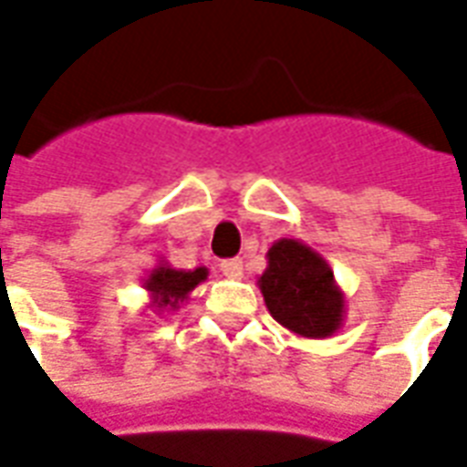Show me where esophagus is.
Instances as JSON below:
<instances>
[{
  "label": "esophagus",
  "instance_id": "esophagus-1",
  "mask_svg": "<svg viewBox=\"0 0 467 467\" xmlns=\"http://www.w3.org/2000/svg\"><path fill=\"white\" fill-rule=\"evenodd\" d=\"M220 270L227 277H243V260L240 257H233V260H223L220 263Z\"/></svg>",
  "mask_w": 467,
  "mask_h": 467
}]
</instances>
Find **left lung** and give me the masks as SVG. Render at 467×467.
Returning <instances> with one entry per match:
<instances>
[{
	"label": "left lung",
	"mask_w": 467,
	"mask_h": 467,
	"mask_svg": "<svg viewBox=\"0 0 467 467\" xmlns=\"http://www.w3.org/2000/svg\"><path fill=\"white\" fill-rule=\"evenodd\" d=\"M257 285L270 315L290 333L320 340L343 327L345 293L323 254L300 240L273 243Z\"/></svg>",
	"instance_id": "obj_1"
}]
</instances>
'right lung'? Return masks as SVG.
I'll list each match as a JSON object with an SVG mask.
<instances>
[{
  "label": "right lung",
  "mask_w": 467,
  "mask_h": 467,
  "mask_svg": "<svg viewBox=\"0 0 467 467\" xmlns=\"http://www.w3.org/2000/svg\"><path fill=\"white\" fill-rule=\"evenodd\" d=\"M207 267H194V270H177L170 263L160 260L142 280V287L150 293V310L157 315L174 313L180 310L184 300H190V293L200 283L207 280Z\"/></svg>",
  "instance_id": "add662e5"
}]
</instances>
